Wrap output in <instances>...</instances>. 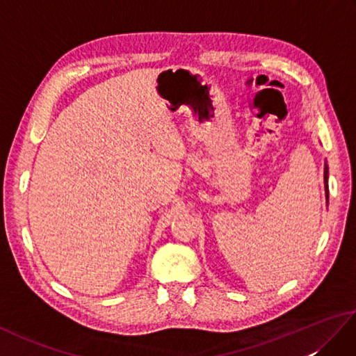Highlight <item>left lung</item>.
Instances as JSON below:
<instances>
[{"label":"left lung","instance_id":"left-lung-1","mask_svg":"<svg viewBox=\"0 0 356 356\" xmlns=\"http://www.w3.org/2000/svg\"><path fill=\"white\" fill-rule=\"evenodd\" d=\"M327 177H329V168L327 165L324 166V185H326V197L329 199V186H327Z\"/></svg>","mask_w":356,"mask_h":356}]
</instances>
